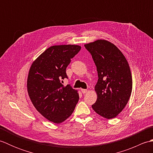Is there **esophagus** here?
<instances>
[{"instance_id":"34e87169","label":"esophagus","mask_w":153,"mask_h":153,"mask_svg":"<svg viewBox=\"0 0 153 153\" xmlns=\"http://www.w3.org/2000/svg\"><path fill=\"white\" fill-rule=\"evenodd\" d=\"M81 91H82V92L85 94V93H87V89H81Z\"/></svg>"}]
</instances>
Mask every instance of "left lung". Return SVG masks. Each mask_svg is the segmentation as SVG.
Returning <instances> with one entry per match:
<instances>
[{"instance_id": "1", "label": "left lung", "mask_w": 153, "mask_h": 153, "mask_svg": "<svg viewBox=\"0 0 153 153\" xmlns=\"http://www.w3.org/2000/svg\"><path fill=\"white\" fill-rule=\"evenodd\" d=\"M98 73L95 87L97 99L94 111L107 119L115 118L125 108L132 91V76L126 58L110 41L98 39L84 45Z\"/></svg>"}]
</instances>
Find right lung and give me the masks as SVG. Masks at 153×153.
<instances>
[{
	"label": "right lung",
	"mask_w": 153,
	"mask_h": 153,
	"mask_svg": "<svg viewBox=\"0 0 153 153\" xmlns=\"http://www.w3.org/2000/svg\"><path fill=\"white\" fill-rule=\"evenodd\" d=\"M76 45H54L35 59L29 70L27 89L35 108L49 121L60 123L71 115L79 100L77 90L61 80L67 78L66 69L79 53Z\"/></svg>",
	"instance_id": "right-lung-1"
}]
</instances>
